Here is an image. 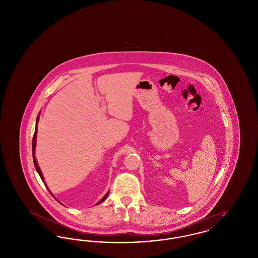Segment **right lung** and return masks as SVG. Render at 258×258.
<instances>
[{
	"instance_id": "right-lung-1",
	"label": "right lung",
	"mask_w": 258,
	"mask_h": 258,
	"mask_svg": "<svg viewBox=\"0 0 258 258\" xmlns=\"http://www.w3.org/2000/svg\"><path fill=\"white\" fill-rule=\"evenodd\" d=\"M39 115H40V113H38V115H37V121H36V130H35V134H34V137H33V143H32V152H33V160H34V164H35V167H36V170H37V173H38V175H39V177H40V179L42 180V182L44 183L45 184V182H44V178H43V175H42V173H41V170H40V168H39V166H38V164H37V159H36V156H35V152H36V146H37V123H38V121H39ZM46 185V184H45ZM48 189V191H49L50 194H51V191L49 190V188H47ZM52 195V194H51ZM108 195H109V191L104 196V197H102L99 201H98L97 204H99V203H101V202H103L107 197H108ZM96 204V205H97Z\"/></svg>"
}]
</instances>
